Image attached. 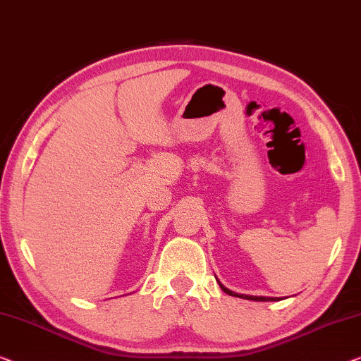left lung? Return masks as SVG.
<instances>
[{
    "instance_id": "left-lung-1",
    "label": "left lung",
    "mask_w": 361,
    "mask_h": 361,
    "mask_svg": "<svg viewBox=\"0 0 361 361\" xmlns=\"http://www.w3.org/2000/svg\"><path fill=\"white\" fill-rule=\"evenodd\" d=\"M219 286H221V289H223L227 295H232V297H240V298H247V300H255V302H274V300H279V298H274V297H253V295H242V293H235V292H232V290H229V289H226V287L221 284L219 282Z\"/></svg>"
}]
</instances>
